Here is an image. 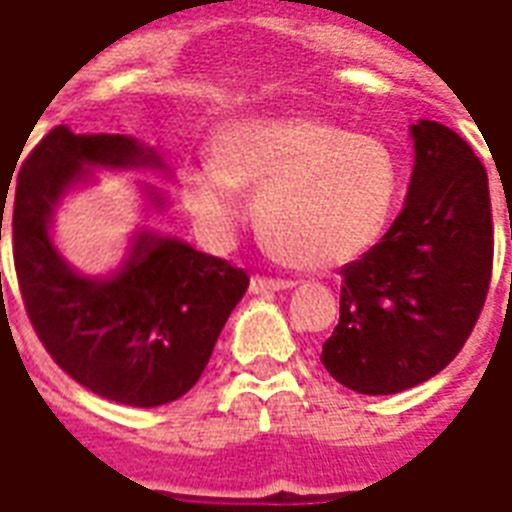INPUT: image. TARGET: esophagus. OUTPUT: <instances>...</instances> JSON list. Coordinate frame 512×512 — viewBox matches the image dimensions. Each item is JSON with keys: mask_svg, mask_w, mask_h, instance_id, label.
I'll return each instance as SVG.
<instances>
[{"mask_svg": "<svg viewBox=\"0 0 512 512\" xmlns=\"http://www.w3.org/2000/svg\"><path fill=\"white\" fill-rule=\"evenodd\" d=\"M293 280H285V277H267V275H256L251 280V291L253 293H269V291H283V288H291Z\"/></svg>", "mask_w": 512, "mask_h": 512, "instance_id": "34e87169", "label": "esophagus"}]
</instances>
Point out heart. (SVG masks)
Masks as SVG:
<instances>
[{
  "instance_id": "b5f03b06",
  "label": "heart",
  "mask_w": 512,
  "mask_h": 512,
  "mask_svg": "<svg viewBox=\"0 0 512 512\" xmlns=\"http://www.w3.org/2000/svg\"><path fill=\"white\" fill-rule=\"evenodd\" d=\"M237 186L261 189L259 229L288 267L328 269L371 251L398 211L403 173L382 138L320 117L221 125L211 165L186 170L189 211L216 232L237 221Z\"/></svg>"
}]
</instances>
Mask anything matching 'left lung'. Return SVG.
<instances>
[{"label":"left lung","mask_w":512,"mask_h":512,"mask_svg":"<svg viewBox=\"0 0 512 512\" xmlns=\"http://www.w3.org/2000/svg\"><path fill=\"white\" fill-rule=\"evenodd\" d=\"M417 162L403 211L342 267L339 323L323 366L363 395H392L449 366L473 334L491 283L489 178L465 138L411 125Z\"/></svg>","instance_id":"8db88e82"}]
</instances>
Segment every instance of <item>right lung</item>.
Here are the masks:
<instances>
[{"label": "right lung", "mask_w": 512, "mask_h": 512, "mask_svg": "<svg viewBox=\"0 0 512 512\" xmlns=\"http://www.w3.org/2000/svg\"><path fill=\"white\" fill-rule=\"evenodd\" d=\"M82 165L160 160L128 136H77L66 125L31 149L10 208L23 307L47 355L74 382L114 403L162 406L200 379L251 277L232 261L152 235H138L128 264L109 280L74 275L50 245L47 224Z\"/></svg>", "instance_id": "obj_1"}]
</instances>
